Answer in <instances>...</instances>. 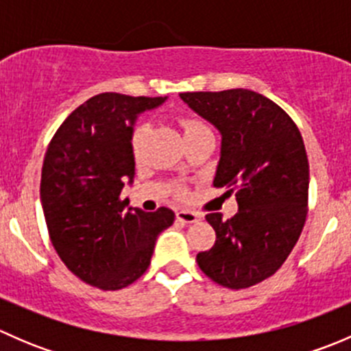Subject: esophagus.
Segmentation results:
<instances>
[{
    "label": "esophagus",
    "mask_w": 351,
    "mask_h": 351,
    "mask_svg": "<svg viewBox=\"0 0 351 351\" xmlns=\"http://www.w3.org/2000/svg\"><path fill=\"white\" fill-rule=\"evenodd\" d=\"M176 219L182 222H185V224H193V222L200 221V215L195 214V212H192V210H178L176 212Z\"/></svg>",
    "instance_id": "34e87169"
}]
</instances>
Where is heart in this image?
I'll return each mask as SVG.
<instances>
[{
    "label": "heart",
    "mask_w": 351,
    "mask_h": 351,
    "mask_svg": "<svg viewBox=\"0 0 351 351\" xmlns=\"http://www.w3.org/2000/svg\"><path fill=\"white\" fill-rule=\"evenodd\" d=\"M183 130H185V136H189V134L202 132V130H208V129L204 122H200V120L185 119L183 120ZM146 136H147V123H139V125L134 129L132 137H130V146H132V153L136 156L141 153V149H143Z\"/></svg>",
    "instance_id": "1"
}]
</instances>
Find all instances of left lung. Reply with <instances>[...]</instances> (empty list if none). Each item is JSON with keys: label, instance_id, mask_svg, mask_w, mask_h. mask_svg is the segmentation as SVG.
Returning a JSON list of instances; mask_svg holds the SVG:
<instances>
[{"label": "left lung", "instance_id": "obj_1", "mask_svg": "<svg viewBox=\"0 0 351 351\" xmlns=\"http://www.w3.org/2000/svg\"><path fill=\"white\" fill-rule=\"evenodd\" d=\"M180 98L221 132L214 186L236 192L238 214H207L215 243L197 254L215 284L247 289L271 277L295 246L307 215L309 162L302 136L277 104L251 90L193 91Z\"/></svg>", "mask_w": 351, "mask_h": 351}]
</instances>
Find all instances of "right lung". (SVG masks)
Segmentation results:
<instances>
[{
	"label": "right lung",
	"instance_id": "1",
	"mask_svg": "<svg viewBox=\"0 0 351 351\" xmlns=\"http://www.w3.org/2000/svg\"><path fill=\"white\" fill-rule=\"evenodd\" d=\"M166 97L100 93L80 105L52 137L42 166L45 224L62 263L86 284L119 290L147 270L171 208L144 212L120 200L136 173L130 137L137 115Z\"/></svg>",
	"mask_w": 351,
	"mask_h": 351
}]
</instances>
